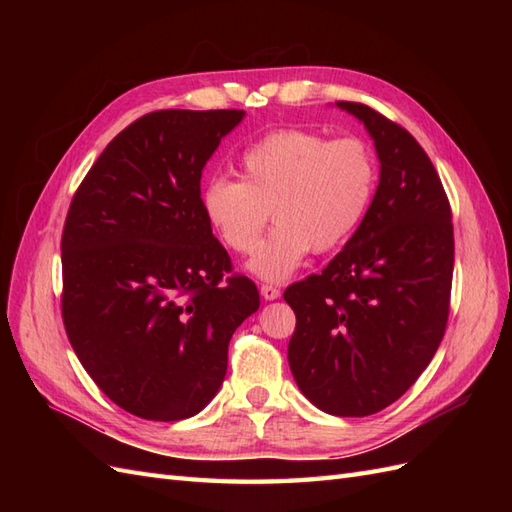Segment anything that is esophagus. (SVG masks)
<instances>
[{"instance_id": "obj_1", "label": "esophagus", "mask_w": 512, "mask_h": 512, "mask_svg": "<svg viewBox=\"0 0 512 512\" xmlns=\"http://www.w3.org/2000/svg\"><path fill=\"white\" fill-rule=\"evenodd\" d=\"M260 294H262V297H265L267 301H273V299L280 297V288L273 286V284H262V286H260Z\"/></svg>"}]
</instances>
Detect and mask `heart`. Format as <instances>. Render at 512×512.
<instances>
[{
    "label": "heart",
    "instance_id": "obj_1",
    "mask_svg": "<svg viewBox=\"0 0 512 512\" xmlns=\"http://www.w3.org/2000/svg\"><path fill=\"white\" fill-rule=\"evenodd\" d=\"M376 188L378 162L363 138L284 128L245 149L241 181L211 179L200 203L215 235L237 254L254 252L273 210L278 226L250 269L262 280H284L309 250L342 247L367 218Z\"/></svg>",
    "mask_w": 512,
    "mask_h": 512
}]
</instances>
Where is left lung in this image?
Segmentation results:
<instances>
[{
	"label": "left lung",
	"mask_w": 512,
	"mask_h": 512,
	"mask_svg": "<svg viewBox=\"0 0 512 512\" xmlns=\"http://www.w3.org/2000/svg\"><path fill=\"white\" fill-rule=\"evenodd\" d=\"M337 106L374 138L380 183L344 250L286 288L297 316L288 363L320 410L369 416L410 389L442 342L455 237L444 185L416 138L367 104Z\"/></svg>",
	"instance_id": "1"
}]
</instances>
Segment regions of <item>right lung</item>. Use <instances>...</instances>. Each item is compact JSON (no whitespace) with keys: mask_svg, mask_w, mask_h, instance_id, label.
<instances>
[{"mask_svg":"<svg viewBox=\"0 0 512 512\" xmlns=\"http://www.w3.org/2000/svg\"><path fill=\"white\" fill-rule=\"evenodd\" d=\"M237 108L153 111L121 130L74 192L61 235V318L98 389L147 421L218 393L256 284L232 271L200 203L203 166Z\"/></svg>","mask_w":512,"mask_h":512,"instance_id":"obj_1","label":"right lung"}]
</instances>
